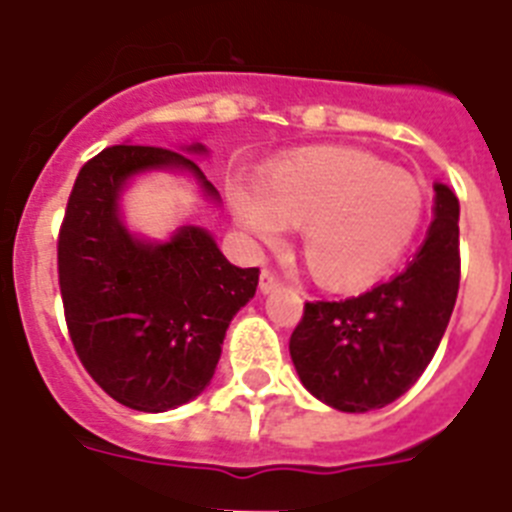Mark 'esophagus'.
I'll use <instances>...</instances> for the list:
<instances>
[{
    "mask_svg": "<svg viewBox=\"0 0 512 512\" xmlns=\"http://www.w3.org/2000/svg\"><path fill=\"white\" fill-rule=\"evenodd\" d=\"M276 289H281V278H278V273L265 268L263 273H260V291H263V294H270V291H276Z\"/></svg>",
    "mask_w": 512,
    "mask_h": 512,
    "instance_id": "esophagus-1",
    "label": "esophagus"
}]
</instances>
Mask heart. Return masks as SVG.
Wrapping results in <instances>:
<instances>
[{
	"instance_id": "heart-1",
	"label": "heart",
	"mask_w": 512,
	"mask_h": 512,
	"mask_svg": "<svg viewBox=\"0 0 512 512\" xmlns=\"http://www.w3.org/2000/svg\"><path fill=\"white\" fill-rule=\"evenodd\" d=\"M236 223L255 244L278 247L302 226L309 273L328 289H362L414 242L424 221L422 182L367 150L322 145L268 163L260 184L229 187Z\"/></svg>"
}]
</instances>
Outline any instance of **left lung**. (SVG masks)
<instances>
[{
  "instance_id": "8db88e82",
  "label": "left lung",
  "mask_w": 512,
  "mask_h": 512,
  "mask_svg": "<svg viewBox=\"0 0 512 512\" xmlns=\"http://www.w3.org/2000/svg\"><path fill=\"white\" fill-rule=\"evenodd\" d=\"M458 197L435 184V221L406 270L343 302H307L289 351L309 393L338 411L382 409L414 385L453 315Z\"/></svg>"
}]
</instances>
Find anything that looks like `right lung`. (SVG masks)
Returning a JSON list of instances; mask_svg holds the SVG:
<instances>
[{"mask_svg":"<svg viewBox=\"0 0 512 512\" xmlns=\"http://www.w3.org/2000/svg\"><path fill=\"white\" fill-rule=\"evenodd\" d=\"M205 153L203 145L184 148ZM182 169L218 190L192 158L153 145H114L85 163L57 242L59 289L72 346L88 375L135 411L161 414L205 390L231 317L255 296L257 268L231 265L200 226L169 242L127 231L119 195L135 174Z\"/></svg>","mask_w":512,"mask_h":512,"instance_id":"1","label":"right lung"}]
</instances>
